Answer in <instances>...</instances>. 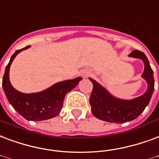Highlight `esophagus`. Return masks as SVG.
I'll use <instances>...</instances> for the list:
<instances>
[{
	"mask_svg": "<svg viewBox=\"0 0 159 159\" xmlns=\"http://www.w3.org/2000/svg\"><path fill=\"white\" fill-rule=\"evenodd\" d=\"M89 74H90V71H89V70H84V71H83V75L84 76H89Z\"/></svg>",
	"mask_w": 159,
	"mask_h": 159,
	"instance_id": "obj_1",
	"label": "esophagus"
}]
</instances>
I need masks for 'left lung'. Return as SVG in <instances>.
I'll return each instance as SVG.
<instances>
[{"label":"left lung","mask_w":159,"mask_h":159,"mask_svg":"<svg viewBox=\"0 0 159 159\" xmlns=\"http://www.w3.org/2000/svg\"><path fill=\"white\" fill-rule=\"evenodd\" d=\"M129 56L141 59L144 62V71L142 76L148 83L147 91L142 96L130 100L120 99L110 94L96 81L89 78L93 85L89 103L92 113L96 118L111 123L130 121L137 118L150 102L154 90V78L148 60L144 53L137 50L132 51Z\"/></svg>","instance_id":"obj_1"}]
</instances>
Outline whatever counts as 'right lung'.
<instances>
[{"label": "right lung", "mask_w": 159, "mask_h": 159, "mask_svg": "<svg viewBox=\"0 0 159 159\" xmlns=\"http://www.w3.org/2000/svg\"><path fill=\"white\" fill-rule=\"evenodd\" d=\"M29 45L22 50H17L11 56L10 61L6 67L2 79V87L9 103L27 120H45L55 117L61 112L66 94L74 89L83 78L76 77L60 82L39 93H23L17 91L11 86L9 80L11 64L18 53L29 49Z\"/></svg>", "instance_id": "right-lung-1"}]
</instances>
